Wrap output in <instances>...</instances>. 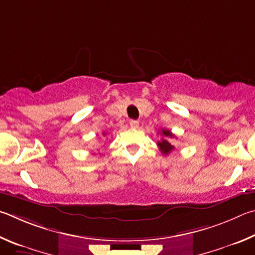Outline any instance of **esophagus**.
Segmentation results:
<instances>
[{
	"instance_id": "1",
	"label": "esophagus",
	"mask_w": 255,
	"mask_h": 255,
	"mask_svg": "<svg viewBox=\"0 0 255 255\" xmlns=\"http://www.w3.org/2000/svg\"><path fill=\"white\" fill-rule=\"evenodd\" d=\"M130 127H131L132 128H139V121L131 120V121H130Z\"/></svg>"
}]
</instances>
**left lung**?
Returning <instances> with one entry per match:
<instances>
[{
	"mask_svg": "<svg viewBox=\"0 0 255 255\" xmlns=\"http://www.w3.org/2000/svg\"><path fill=\"white\" fill-rule=\"evenodd\" d=\"M161 135H162V139L161 141H159L157 144L159 146L160 151H161L164 155H168L169 153L175 150V146H173L171 144V142L169 141V139H172V137H175V135L172 134L171 131L167 130V128H162Z\"/></svg>",
	"mask_w": 255,
	"mask_h": 255,
	"instance_id": "obj_1",
	"label": "left lung"
}]
</instances>
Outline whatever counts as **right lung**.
I'll return each mask as SVG.
<instances>
[{"mask_svg": "<svg viewBox=\"0 0 255 255\" xmlns=\"http://www.w3.org/2000/svg\"><path fill=\"white\" fill-rule=\"evenodd\" d=\"M103 134H104V135H105V133H103Z\"/></svg>", "mask_w": 255, "mask_h": 255, "instance_id": "obj_1", "label": "right lung"}]
</instances>
